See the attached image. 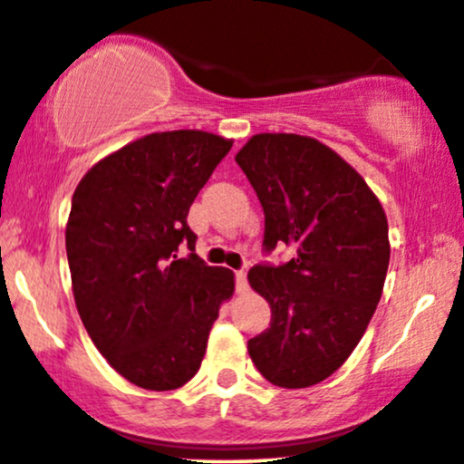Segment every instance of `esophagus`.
<instances>
[{
    "label": "esophagus",
    "instance_id": "34e87169",
    "mask_svg": "<svg viewBox=\"0 0 464 464\" xmlns=\"http://www.w3.org/2000/svg\"><path fill=\"white\" fill-rule=\"evenodd\" d=\"M236 289L237 293H248V278H246L244 269L236 272Z\"/></svg>",
    "mask_w": 464,
    "mask_h": 464
}]
</instances>
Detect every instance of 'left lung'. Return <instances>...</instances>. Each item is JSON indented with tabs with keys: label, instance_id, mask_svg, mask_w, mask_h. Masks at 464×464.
I'll list each match as a JSON object with an SVG mask.
<instances>
[{
	"label": "left lung",
	"instance_id": "1",
	"mask_svg": "<svg viewBox=\"0 0 464 464\" xmlns=\"http://www.w3.org/2000/svg\"><path fill=\"white\" fill-rule=\"evenodd\" d=\"M236 162L266 214V250L295 248L285 266H255L252 289L272 324L248 340L250 360L286 390L321 383L347 362L383 293L388 216L351 164L313 137L261 132Z\"/></svg>",
	"mask_w": 464,
	"mask_h": 464
}]
</instances>
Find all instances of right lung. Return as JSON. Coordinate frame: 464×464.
I'll use <instances>...</instances> for the list:
<instances>
[{"label": "right lung", "instance_id": "1", "mask_svg": "<svg viewBox=\"0 0 464 464\" xmlns=\"http://www.w3.org/2000/svg\"><path fill=\"white\" fill-rule=\"evenodd\" d=\"M233 140L205 130L145 134L104 156L72 195L66 252L74 304L96 349L143 390L195 377L236 276L195 252L188 209Z\"/></svg>", "mask_w": 464, "mask_h": 464}]
</instances>
